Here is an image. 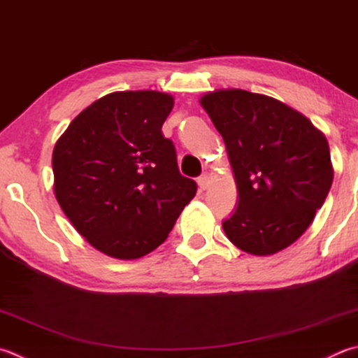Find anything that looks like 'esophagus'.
I'll return each mask as SVG.
<instances>
[{"instance_id":"34e87169","label":"esophagus","mask_w":358,"mask_h":358,"mask_svg":"<svg viewBox=\"0 0 358 358\" xmlns=\"http://www.w3.org/2000/svg\"><path fill=\"white\" fill-rule=\"evenodd\" d=\"M199 186H200V189H206V187L208 186H210V177H208V175L206 173H203V175H200V177H199Z\"/></svg>"}]
</instances>
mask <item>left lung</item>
<instances>
[{"label":"left lung","mask_w":358,"mask_h":358,"mask_svg":"<svg viewBox=\"0 0 358 358\" xmlns=\"http://www.w3.org/2000/svg\"><path fill=\"white\" fill-rule=\"evenodd\" d=\"M224 138L238 206L222 227L253 255L291 245L313 222L334 180L327 139L307 117L271 96L241 89L201 96Z\"/></svg>","instance_id":"obj_1"}]
</instances>
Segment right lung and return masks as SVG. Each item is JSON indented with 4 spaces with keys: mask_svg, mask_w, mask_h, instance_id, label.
I'll list each match as a JSON object with an SVG mask.
<instances>
[{
    "mask_svg": "<svg viewBox=\"0 0 358 358\" xmlns=\"http://www.w3.org/2000/svg\"><path fill=\"white\" fill-rule=\"evenodd\" d=\"M173 99L114 92L76 115L53 152L55 194L80 235L109 257L134 259L166 241L197 192L180 173L162 123Z\"/></svg>",
    "mask_w": 358,
    "mask_h": 358,
    "instance_id": "obj_1",
    "label": "right lung"
}]
</instances>
